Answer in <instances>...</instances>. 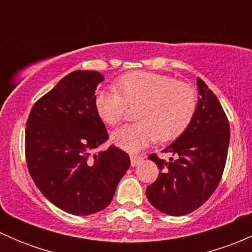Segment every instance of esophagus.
Segmentation results:
<instances>
[{
    "label": "esophagus",
    "instance_id": "1",
    "mask_svg": "<svg viewBox=\"0 0 252 252\" xmlns=\"http://www.w3.org/2000/svg\"><path fill=\"white\" fill-rule=\"evenodd\" d=\"M142 157L141 156H138V155H130V163H131V167H136L138 164H140L142 162Z\"/></svg>",
    "mask_w": 252,
    "mask_h": 252
}]
</instances>
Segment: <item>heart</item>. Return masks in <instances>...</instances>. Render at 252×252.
<instances>
[{
	"label": "heart",
	"mask_w": 252,
	"mask_h": 252,
	"mask_svg": "<svg viewBox=\"0 0 252 252\" xmlns=\"http://www.w3.org/2000/svg\"><path fill=\"white\" fill-rule=\"evenodd\" d=\"M116 91L98 90L95 110L101 121L116 126L128 107L138 122L126 124L111 134V141L119 149L136 152L157 138L169 141L189 126L196 111L194 89L187 83L154 72H133L119 78Z\"/></svg>",
	"instance_id": "obj_1"
}]
</instances>
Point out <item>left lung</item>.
<instances>
[{
	"label": "left lung",
	"instance_id": "obj_1",
	"mask_svg": "<svg viewBox=\"0 0 252 252\" xmlns=\"http://www.w3.org/2000/svg\"><path fill=\"white\" fill-rule=\"evenodd\" d=\"M199 98L187 129L163 150L169 161L149 157L159 168L146 189L150 204L168 216H184L199 208L217 188L227 161L230 128L217 96L204 80L196 81Z\"/></svg>",
	"mask_w": 252,
	"mask_h": 252
}]
</instances>
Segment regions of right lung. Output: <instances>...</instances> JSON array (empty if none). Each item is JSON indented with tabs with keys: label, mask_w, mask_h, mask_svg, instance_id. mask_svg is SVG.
Listing matches in <instances>:
<instances>
[{
	"label": "right lung",
	"mask_w": 252,
	"mask_h": 252,
	"mask_svg": "<svg viewBox=\"0 0 252 252\" xmlns=\"http://www.w3.org/2000/svg\"><path fill=\"white\" fill-rule=\"evenodd\" d=\"M103 79L95 70L69 73L35 103L27 122L29 173L48 201L70 215L105 210L130 166L116 146L95 154L108 139L94 103Z\"/></svg>",
	"instance_id": "obj_1"
}]
</instances>
